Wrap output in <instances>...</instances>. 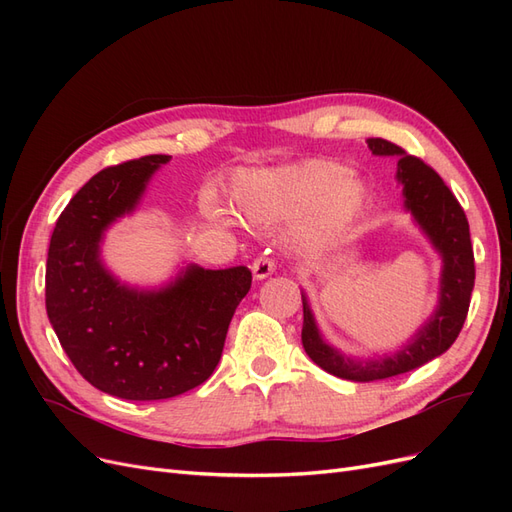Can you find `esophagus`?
<instances>
[{
  "label": "esophagus",
  "instance_id": "esophagus-1",
  "mask_svg": "<svg viewBox=\"0 0 512 512\" xmlns=\"http://www.w3.org/2000/svg\"><path fill=\"white\" fill-rule=\"evenodd\" d=\"M275 271V260L271 256H258L252 265V273L256 280H265Z\"/></svg>",
  "mask_w": 512,
  "mask_h": 512
}]
</instances>
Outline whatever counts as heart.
<instances>
[{"mask_svg":"<svg viewBox=\"0 0 512 512\" xmlns=\"http://www.w3.org/2000/svg\"><path fill=\"white\" fill-rule=\"evenodd\" d=\"M237 211L250 222L286 220L305 211L297 241L322 247L346 230L365 205L363 179L322 158L245 170L232 183Z\"/></svg>","mask_w":512,"mask_h":512,"instance_id":"obj_1","label":"heart"}]
</instances>
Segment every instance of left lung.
<instances>
[{
	"label": "left lung",
	"mask_w": 512,
	"mask_h": 512,
	"mask_svg": "<svg viewBox=\"0 0 512 512\" xmlns=\"http://www.w3.org/2000/svg\"><path fill=\"white\" fill-rule=\"evenodd\" d=\"M367 145L376 156H399L397 179L404 183L406 209L425 230L433 247L442 254L444 269L436 314L414 335L412 342L404 346V350L378 361H352L324 344L309 305L303 299L301 342L309 359L329 374L354 382L406 374L451 348L466 322L476 275L468 218L442 177L421 158L408 156L404 149L386 138H369Z\"/></svg>",
	"instance_id": "obj_1"
}]
</instances>
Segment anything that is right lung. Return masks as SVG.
<instances>
[{"instance_id": "right-lung-1", "label": "right lung", "mask_w": 512, "mask_h": 512, "mask_svg": "<svg viewBox=\"0 0 512 512\" xmlns=\"http://www.w3.org/2000/svg\"><path fill=\"white\" fill-rule=\"evenodd\" d=\"M170 156L108 166L72 196L46 258V314L76 371L132 401L181 395L220 363L228 324L252 288L245 267H188L158 292L121 286L100 262L104 230L130 213Z\"/></svg>"}]
</instances>
